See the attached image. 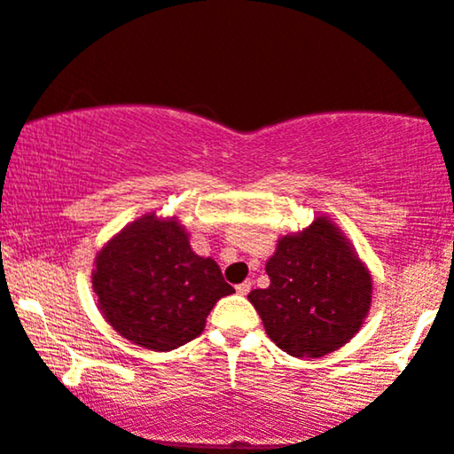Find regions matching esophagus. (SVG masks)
Segmentation results:
<instances>
[{
  "instance_id": "obj_1",
  "label": "esophagus",
  "mask_w": 454,
  "mask_h": 454,
  "mask_svg": "<svg viewBox=\"0 0 454 454\" xmlns=\"http://www.w3.org/2000/svg\"><path fill=\"white\" fill-rule=\"evenodd\" d=\"M251 291V280H245V283L237 285V294L239 295H247Z\"/></svg>"
}]
</instances>
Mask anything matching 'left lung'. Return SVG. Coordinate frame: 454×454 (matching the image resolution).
Instances as JSON below:
<instances>
[{"instance_id": "1", "label": "left lung", "mask_w": 454, "mask_h": 454, "mask_svg": "<svg viewBox=\"0 0 454 454\" xmlns=\"http://www.w3.org/2000/svg\"><path fill=\"white\" fill-rule=\"evenodd\" d=\"M266 272L268 289L247 297L270 340L297 358L340 349L369 314V270L329 217L318 215L301 232L280 239Z\"/></svg>"}]
</instances>
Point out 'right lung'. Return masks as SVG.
Here are the masks:
<instances>
[{"instance_id": "obj_1", "label": "right lung", "mask_w": 454, "mask_h": 454, "mask_svg": "<svg viewBox=\"0 0 454 454\" xmlns=\"http://www.w3.org/2000/svg\"><path fill=\"white\" fill-rule=\"evenodd\" d=\"M91 286L106 323L154 352L199 337L217 300L234 294L220 266L191 249L182 223L154 214L131 222L102 247Z\"/></svg>"}]
</instances>
